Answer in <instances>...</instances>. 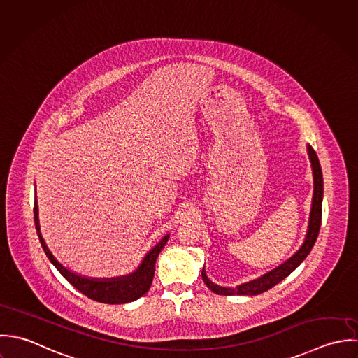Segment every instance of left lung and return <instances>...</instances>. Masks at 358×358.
<instances>
[{
  "label": "left lung",
  "mask_w": 358,
  "mask_h": 358,
  "mask_svg": "<svg viewBox=\"0 0 358 358\" xmlns=\"http://www.w3.org/2000/svg\"><path fill=\"white\" fill-rule=\"evenodd\" d=\"M307 155H308V159H310V163H311V170H313L314 191H313L311 210H310V218H308V227H307L306 238H304L301 246L299 248V250H296V253H293L286 262L280 264L278 267L273 268L271 271L260 275L256 280L241 284L236 287H225V286L217 285L215 282H212L208 278L206 270L203 267L202 268V280L212 292H215L217 294H222V296H232V294L256 296V294H260V293L271 289L273 286L280 284L282 280H285L286 277L290 273H293L301 264V262L308 256V253L311 252V249H313V246L317 241L320 227H321L324 181H322V171H321V166H320L317 153L314 152L311 145H307Z\"/></svg>",
  "instance_id": "8db88e82"
}]
</instances>
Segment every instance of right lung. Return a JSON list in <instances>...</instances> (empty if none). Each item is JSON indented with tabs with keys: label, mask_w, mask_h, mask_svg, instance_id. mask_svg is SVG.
I'll return each instance as SVG.
<instances>
[{
	"label": "right lung",
	"mask_w": 358,
	"mask_h": 358,
	"mask_svg": "<svg viewBox=\"0 0 358 358\" xmlns=\"http://www.w3.org/2000/svg\"><path fill=\"white\" fill-rule=\"evenodd\" d=\"M34 222H36V229L41 242V246L50 259V262L55 266V268L69 281L77 290H80L83 294L87 297L106 303V304H124L134 301L143 296L149 287L152 285V280L155 275V263L167 243L170 234L164 235L145 256L140 266L137 267L136 271L127 274V275H120V277H113V278H91L85 277L81 274H77L68 267H65L50 250L47 246L43 234H41V227H40V218H38V205H37V195L34 198Z\"/></svg>",
	"instance_id": "obj_1"
}]
</instances>
